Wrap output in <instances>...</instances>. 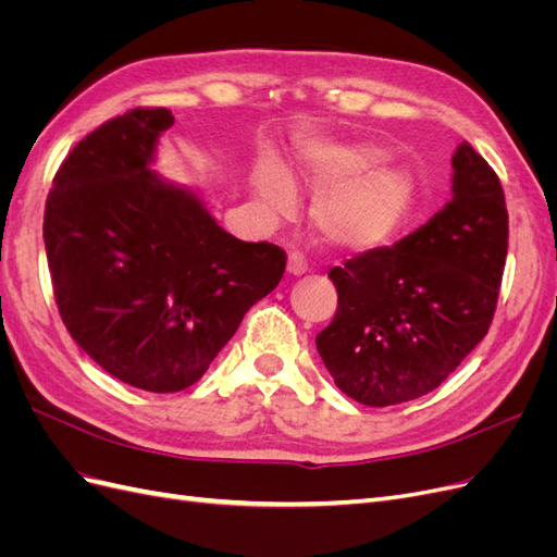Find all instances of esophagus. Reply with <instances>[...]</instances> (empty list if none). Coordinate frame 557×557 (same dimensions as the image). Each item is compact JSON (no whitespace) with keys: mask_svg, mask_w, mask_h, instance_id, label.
Masks as SVG:
<instances>
[{"mask_svg":"<svg viewBox=\"0 0 557 557\" xmlns=\"http://www.w3.org/2000/svg\"><path fill=\"white\" fill-rule=\"evenodd\" d=\"M307 269H309V264H307L305 256H299V252H290V256H288V274L301 276V274H307Z\"/></svg>","mask_w":557,"mask_h":557,"instance_id":"obj_1","label":"esophagus"}]
</instances>
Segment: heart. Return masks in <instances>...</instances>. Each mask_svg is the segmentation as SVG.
I'll list each match as a JSON object with an SVG mask.
<instances>
[{
  "label": "heart",
  "mask_w": 557,
  "mask_h": 557,
  "mask_svg": "<svg viewBox=\"0 0 557 557\" xmlns=\"http://www.w3.org/2000/svg\"><path fill=\"white\" fill-rule=\"evenodd\" d=\"M387 150L369 141H311L299 150L305 178L323 188L311 221L325 244L342 250H374L391 244L416 205V181L397 164H383ZM267 207L285 209L293 199L288 178L269 170L260 178Z\"/></svg>",
  "instance_id": "b5f03b06"
}]
</instances>
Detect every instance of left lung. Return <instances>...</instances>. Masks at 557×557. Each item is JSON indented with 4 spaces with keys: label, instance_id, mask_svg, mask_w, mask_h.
<instances>
[{
    "label": "left lung",
    "instance_id": "obj_1",
    "mask_svg": "<svg viewBox=\"0 0 557 557\" xmlns=\"http://www.w3.org/2000/svg\"><path fill=\"white\" fill-rule=\"evenodd\" d=\"M453 170V199L423 227L327 274L339 307L315 348L334 383L367 407L432 393L491 330L509 248L507 201L467 141Z\"/></svg>",
    "mask_w": 557,
    "mask_h": 557
}]
</instances>
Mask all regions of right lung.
I'll list each match as a JSON object with an SVG mask.
<instances>
[{"label":"right lung","mask_w":557,"mask_h":557,"mask_svg":"<svg viewBox=\"0 0 557 557\" xmlns=\"http://www.w3.org/2000/svg\"><path fill=\"white\" fill-rule=\"evenodd\" d=\"M172 123L170 109L137 107L99 125L60 164L44 211L66 332L148 393L199 381L288 260L274 244L232 237L193 193L148 170Z\"/></svg>","instance_id":"right-lung-1"}]
</instances>
